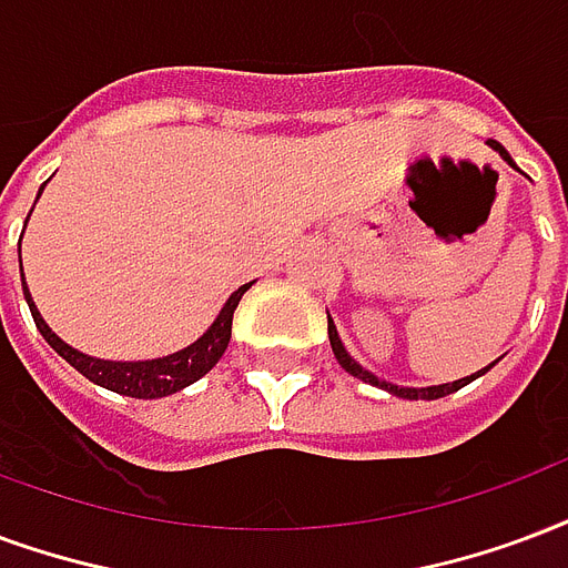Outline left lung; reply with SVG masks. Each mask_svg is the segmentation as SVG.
<instances>
[{
    "label": "left lung",
    "instance_id": "left-lung-1",
    "mask_svg": "<svg viewBox=\"0 0 568 568\" xmlns=\"http://www.w3.org/2000/svg\"><path fill=\"white\" fill-rule=\"evenodd\" d=\"M490 150H497V153L506 159L508 165L515 168L511 155L506 153V146L497 144V141H490ZM327 337H331V348H334V358L339 361V367L346 369V373H352L355 379L369 382V385H376V388L388 390V394H394V397H403V400H436V397H445V394H455V390H460L464 385H469L473 379H478V376H485L487 369L497 364V361H494L490 367L478 369V373H473V376H464V379H457V382H445V385H430V388H400V385H390V382L379 379V376H373L369 369L361 367L358 361L348 355L346 346H343V339H339V334H337V325H334V318H331V316H327Z\"/></svg>",
    "mask_w": 568,
    "mask_h": 568
}]
</instances>
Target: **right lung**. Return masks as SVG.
Masks as SVG:
<instances>
[{"label": "right lung", "mask_w": 568, "mask_h": 568, "mask_svg": "<svg viewBox=\"0 0 568 568\" xmlns=\"http://www.w3.org/2000/svg\"><path fill=\"white\" fill-rule=\"evenodd\" d=\"M44 189V186H41ZM41 195V192H38ZM252 283L241 285L234 295L225 301V306L220 310L216 322L201 334L192 346L180 348L174 355H165V358L153 361H102L90 358L78 348H71L69 343H62L53 331L48 327V322L41 318V313L32 304V295H29L27 280H23V295H27L29 313L36 318V327L41 331V337L48 339V346L69 361L71 367L83 373L87 379L102 385L108 390H116L123 397H138V400H155V397H168V394H178L180 388H186L192 382H199L204 373L216 367V361L222 358V352L229 348L231 339V318H234V310L241 304L243 292L250 288Z\"/></svg>", "instance_id": "obj_1"}]
</instances>
